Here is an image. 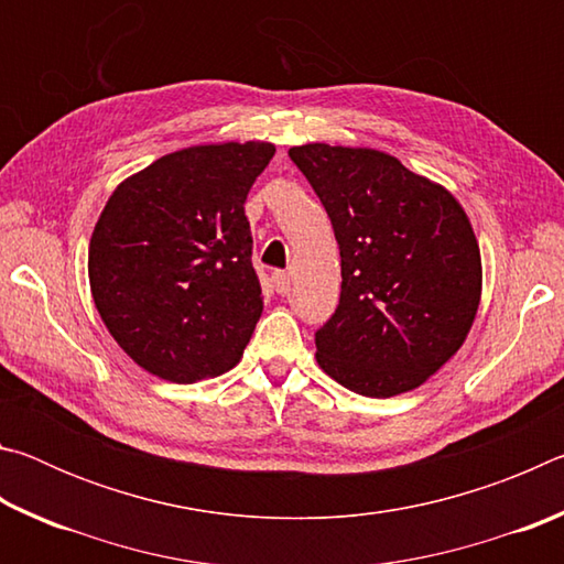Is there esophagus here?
<instances>
[{
    "mask_svg": "<svg viewBox=\"0 0 564 564\" xmlns=\"http://www.w3.org/2000/svg\"><path fill=\"white\" fill-rule=\"evenodd\" d=\"M271 283H273L275 293H281V295H285V293L291 291V275L285 273V271H273L271 273Z\"/></svg>",
    "mask_w": 564,
    "mask_h": 564,
    "instance_id": "34e87169",
    "label": "esophagus"
}]
</instances>
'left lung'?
<instances>
[{
	"instance_id": "8db88e82",
	"label": "left lung",
	"mask_w": 564,
	"mask_h": 564,
	"mask_svg": "<svg viewBox=\"0 0 564 564\" xmlns=\"http://www.w3.org/2000/svg\"><path fill=\"white\" fill-rule=\"evenodd\" d=\"M289 156L340 248V303L316 333L318 366L368 398L420 388L460 350L480 308L482 259L465 208L386 151L303 144Z\"/></svg>"
}]
</instances>
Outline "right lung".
<instances>
[{"mask_svg": "<svg viewBox=\"0 0 564 564\" xmlns=\"http://www.w3.org/2000/svg\"><path fill=\"white\" fill-rule=\"evenodd\" d=\"M269 141L178 149L111 191L89 241L104 326L147 373L196 383L243 358L263 313L243 204Z\"/></svg>", "mask_w": 564, "mask_h": 564, "instance_id": "obj_1", "label": "right lung"}]
</instances>
